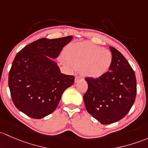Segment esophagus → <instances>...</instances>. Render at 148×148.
I'll use <instances>...</instances> for the list:
<instances>
[{"label":"esophagus","instance_id":"1","mask_svg":"<svg viewBox=\"0 0 148 148\" xmlns=\"http://www.w3.org/2000/svg\"><path fill=\"white\" fill-rule=\"evenodd\" d=\"M81 80H83V77H82L81 76H76V77H75V83H77V82H79Z\"/></svg>","mask_w":148,"mask_h":148}]
</instances>
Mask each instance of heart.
<instances>
[{
	"label": "heart",
	"mask_w": 148,
	"mask_h": 148,
	"mask_svg": "<svg viewBox=\"0 0 148 148\" xmlns=\"http://www.w3.org/2000/svg\"><path fill=\"white\" fill-rule=\"evenodd\" d=\"M62 62L70 68L80 69L84 75L96 79L107 73L112 63L109 51L88 42L72 43L66 47Z\"/></svg>",
	"instance_id": "obj_1"
}]
</instances>
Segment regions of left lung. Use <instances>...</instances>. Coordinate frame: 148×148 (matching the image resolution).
<instances>
[{
    "instance_id": "left-lung-1",
    "label": "left lung",
    "mask_w": 148,
    "mask_h": 148,
    "mask_svg": "<svg viewBox=\"0 0 148 148\" xmlns=\"http://www.w3.org/2000/svg\"><path fill=\"white\" fill-rule=\"evenodd\" d=\"M112 63L109 71L99 78L86 77L88 90L83 95L88 113L103 125L124 118L132 108L137 93L135 73L125 58L110 47Z\"/></svg>"
}]
</instances>
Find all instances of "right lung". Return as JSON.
I'll list each match as a JSON object with an SVG mask.
<instances>
[{"label":"right lung","mask_w":148,"mask_h":148,"mask_svg":"<svg viewBox=\"0 0 148 148\" xmlns=\"http://www.w3.org/2000/svg\"><path fill=\"white\" fill-rule=\"evenodd\" d=\"M72 39L73 36L40 38L17 53L8 74V85L13 103L20 111L40 119L56 109L75 77L61 73L53 58Z\"/></svg>","instance_id":"right-lung-1"}]
</instances>
